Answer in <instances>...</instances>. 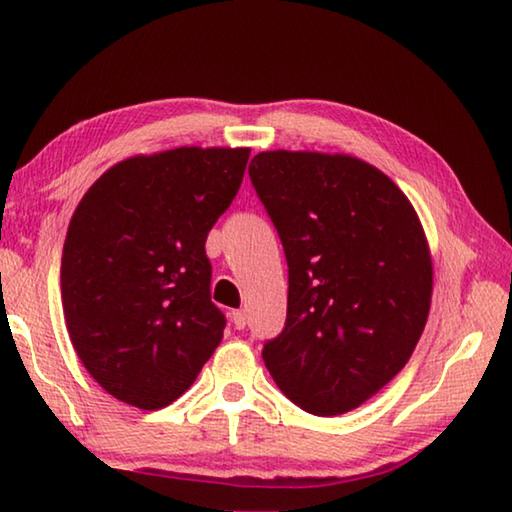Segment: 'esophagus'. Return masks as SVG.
<instances>
[{"label":"esophagus","mask_w":512,"mask_h":512,"mask_svg":"<svg viewBox=\"0 0 512 512\" xmlns=\"http://www.w3.org/2000/svg\"><path fill=\"white\" fill-rule=\"evenodd\" d=\"M232 324H235V329H244L246 327V313L244 311H232Z\"/></svg>","instance_id":"1"}]
</instances>
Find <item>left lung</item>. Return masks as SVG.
I'll return each instance as SVG.
<instances>
[{
  "instance_id": "8db88e82",
  "label": "left lung",
  "mask_w": 512,
  "mask_h": 512,
  "mask_svg": "<svg viewBox=\"0 0 512 512\" xmlns=\"http://www.w3.org/2000/svg\"><path fill=\"white\" fill-rule=\"evenodd\" d=\"M282 239L288 304L262 358L315 416L356 410L405 367L425 329L432 259L412 203L347 154L262 152L248 165Z\"/></svg>"
}]
</instances>
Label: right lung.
<instances>
[{
  "label": "right lung",
  "mask_w": 512,
  "mask_h": 512,
  "mask_svg": "<svg viewBox=\"0 0 512 512\" xmlns=\"http://www.w3.org/2000/svg\"><path fill=\"white\" fill-rule=\"evenodd\" d=\"M248 156L246 147L134 156L109 167L73 212L60 268L64 318L82 365L118 401L170 405L224 338L206 239Z\"/></svg>",
  "instance_id": "add662e5"
}]
</instances>
